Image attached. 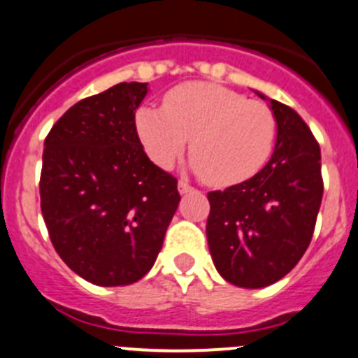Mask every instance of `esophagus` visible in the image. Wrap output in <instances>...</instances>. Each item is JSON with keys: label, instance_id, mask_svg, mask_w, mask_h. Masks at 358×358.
<instances>
[{"label": "esophagus", "instance_id": "34e87169", "mask_svg": "<svg viewBox=\"0 0 358 358\" xmlns=\"http://www.w3.org/2000/svg\"><path fill=\"white\" fill-rule=\"evenodd\" d=\"M178 191H180V194H187V192L192 191V187L189 185V183H187V182H183V180H180V182H178Z\"/></svg>", "mask_w": 358, "mask_h": 358}]
</instances>
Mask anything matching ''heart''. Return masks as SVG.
<instances>
[{
  "label": "heart",
  "instance_id": "heart-1",
  "mask_svg": "<svg viewBox=\"0 0 358 358\" xmlns=\"http://www.w3.org/2000/svg\"><path fill=\"white\" fill-rule=\"evenodd\" d=\"M135 131L155 166L169 169L191 137L192 171L215 187L237 185L266 166L275 148L276 119L266 103L223 85L191 82L175 87L162 108L143 105Z\"/></svg>",
  "mask_w": 358,
  "mask_h": 358
}]
</instances>
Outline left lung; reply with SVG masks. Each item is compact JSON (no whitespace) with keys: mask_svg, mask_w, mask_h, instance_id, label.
Instances as JSON below:
<instances>
[{"mask_svg":"<svg viewBox=\"0 0 358 358\" xmlns=\"http://www.w3.org/2000/svg\"><path fill=\"white\" fill-rule=\"evenodd\" d=\"M269 105L276 119L269 162L246 182L208 192L214 266L227 282L246 289L271 285L299 262L323 198L321 150L310 128L287 105Z\"/></svg>","mask_w":358,"mask_h":358,"instance_id":"1","label":"left lung"}]
</instances>
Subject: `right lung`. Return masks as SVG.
<instances>
[{
    "label": "right lung",
    "mask_w": 358,
    "mask_h": 358,
    "mask_svg": "<svg viewBox=\"0 0 358 358\" xmlns=\"http://www.w3.org/2000/svg\"><path fill=\"white\" fill-rule=\"evenodd\" d=\"M148 83L85 98L44 141L41 210L53 248L87 282L115 287L155 264L178 208V182L144 153L135 110Z\"/></svg>",
    "instance_id": "right-lung-1"
}]
</instances>
